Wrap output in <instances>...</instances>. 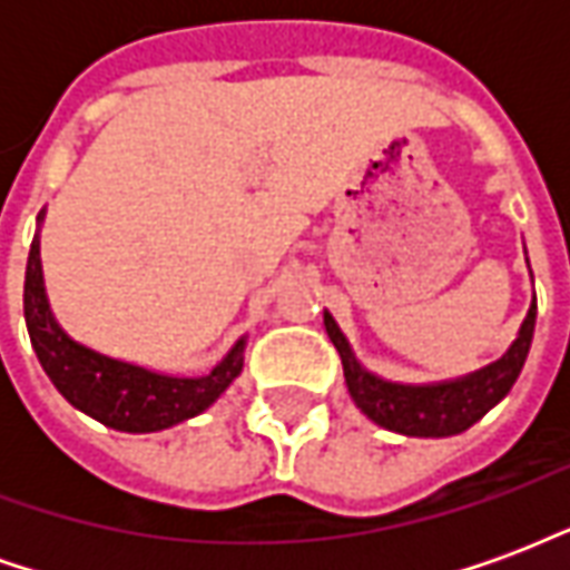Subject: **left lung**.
<instances>
[{
	"label": "left lung",
	"mask_w": 570,
	"mask_h": 570,
	"mask_svg": "<svg viewBox=\"0 0 570 570\" xmlns=\"http://www.w3.org/2000/svg\"><path fill=\"white\" fill-rule=\"evenodd\" d=\"M534 317H538V302H531L515 342L501 360L470 375L436 384L384 382L360 366V360L354 357V351L330 311L323 314V323L345 366L347 394L366 419L403 436H454L461 430L473 428L491 406H498L503 396L510 394L534 338Z\"/></svg>",
	"instance_id": "8db88e82"
}]
</instances>
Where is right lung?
Segmentation results:
<instances>
[{
    "label": "right lung",
    "instance_id": "obj_1",
    "mask_svg": "<svg viewBox=\"0 0 570 570\" xmlns=\"http://www.w3.org/2000/svg\"><path fill=\"white\" fill-rule=\"evenodd\" d=\"M23 317L30 330L32 351L57 391L79 412L125 433H155L195 419L204 409L213 406L216 396L244 370V345H247L244 338H237V345L225 354L223 363H216L207 375L198 379L161 375L79 345L55 321L45 296L39 235L32 237L30 259H27Z\"/></svg>",
    "mask_w": 570,
    "mask_h": 570
}]
</instances>
